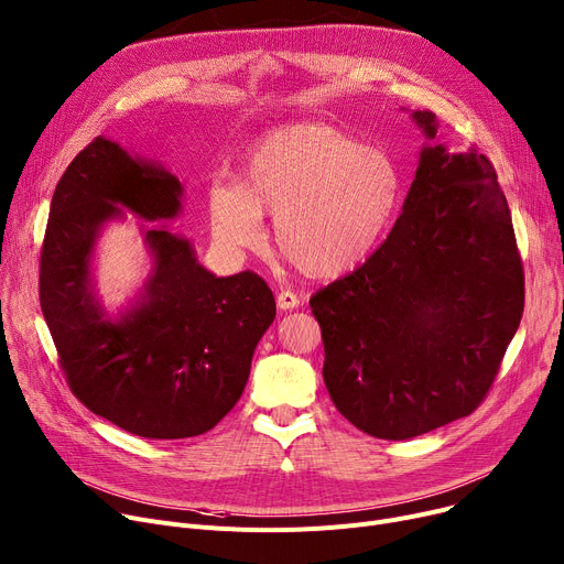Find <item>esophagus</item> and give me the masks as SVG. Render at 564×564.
<instances>
[{"label":"esophagus","mask_w":564,"mask_h":564,"mask_svg":"<svg viewBox=\"0 0 564 564\" xmlns=\"http://www.w3.org/2000/svg\"><path fill=\"white\" fill-rule=\"evenodd\" d=\"M299 304H302V299H299L294 292H290V290H281L279 294H276V306L281 308V311H294V308H299Z\"/></svg>","instance_id":"1"}]
</instances>
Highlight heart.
Returning a JSON list of instances; mask_svg holds the SVG:
<instances>
[{"label":"heart","instance_id":"heart-1","mask_svg":"<svg viewBox=\"0 0 564 564\" xmlns=\"http://www.w3.org/2000/svg\"><path fill=\"white\" fill-rule=\"evenodd\" d=\"M401 195V172L383 149L328 124H296L251 149L240 183L210 185L208 217L224 249L249 251L262 242L260 215H272L274 242L290 265L333 279L377 249Z\"/></svg>","mask_w":564,"mask_h":564}]
</instances>
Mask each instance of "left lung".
<instances>
[{
    "label": "left lung",
    "mask_w": 564,
    "mask_h": 564,
    "mask_svg": "<svg viewBox=\"0 0 564 564\" xmlns=\"http://www.w3.org/2000/svg\"><path fill=\"white\" fill-rule=\"evenodd\" d=\"M401 217L362 268L311 299L324 383L362 433L408 440L471 415L523 313V272L497 172L448 154L431 110Z\"/></svg>",
    "instance_id": "left-lung-1"
}]
</instances>
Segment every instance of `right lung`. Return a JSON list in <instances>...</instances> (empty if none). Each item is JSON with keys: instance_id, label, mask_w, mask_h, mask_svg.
Here are the masks:
<instances>
[{"instance_id": "obj_1", "label": "right lung", "mask_w": 564, "mask_h": 564, "mask_svg": "<svg viewBox=\"0 0 564 564\" xmlns=\"http://www.w3.org/2000/svg\"><path fill=\"white\" fill-rule=\"evenodd\" d=\"M181 199L170 170L99 135L61 176L41 251V308L69 390L95 415L149 440L195 437L227 415L276 317L265 281L215 276L165 224H140L152 270L127 306L104 308L93 258L106 224L124 210L167 221Z\"/></svg>"}]
</instances>
